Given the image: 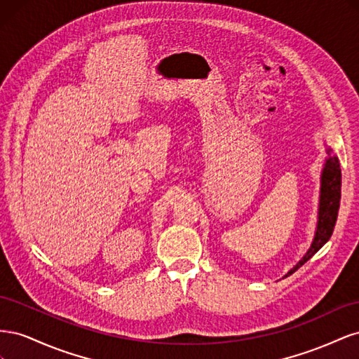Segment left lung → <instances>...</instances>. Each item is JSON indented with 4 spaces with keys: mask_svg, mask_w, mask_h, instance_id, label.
<instances>
[{
    "mask_svg": "<svg viewBox=\"0 0 359 359\" xmlns=\"http://www.w3.org/2000/svg\"><path fill=\"white\" fill-rule=\"evenodd\" d=\"M340 198H341L340 161H339V157L332 153V148L327 147V158H325L323 169L320 173V194H319L316 231H314L313 241L310 248L307 250V253L298 260L297 265H293V268L287 271V274H285V277H289L290 274L295 273L298 268H301L309 259H311L325 244L330 241V238L334 232L337 215H339Z\"/></svg>",
    "mask_w": 359,
    "mask_h": 359,
    "instance_id": "1",
    "label": "left lung"
}]
</instances>
